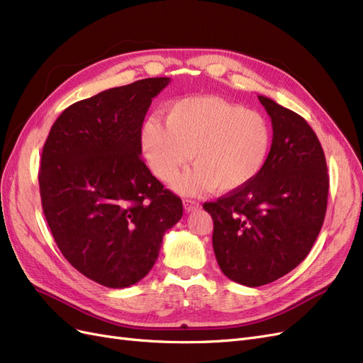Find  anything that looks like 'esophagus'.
I'll use <instances>...</instances> for the list:
<instances>
[{"mask_svg": "<svg viewBox=\"0 0 363 363\" xmlns=\"http://www.w3.org/2000/svg\"><path fill=\"white\" fill-rule=\"evenodd\" d=\"M183 206H184L186 212H194V211H199V208H200V203L195 201V200H191V199H184Z\"/></svg>", "mask_w": 363, "mask_h": 363, "instance_id": "34e87169", "label": "esophagus"}]
</instances>
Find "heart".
I'll return each mask as SVG.
<instances>
[{"label": "heart", "mask_w": 363, "mask_h": 363, "mask_svg": "<svg viewBox=\"0 0 363 363\" xmlns=\"http://www.w3.org/2000/svg\"><path fill=\"white\" fill-rule=\"evenodd\" d=\"M142 148L152 174L163 182L191 156L195 168L174 182L179 192L211 188L227 194L244 188L260 172L269 155L271 128L265 116L239 104L218 96H189L167 107L164 124L157 116L147 121Z\"/></svg>", "instance_id": "obj_1"}]
</instances>
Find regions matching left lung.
Masks as SVG:
<instances>
[{
  "instance_id": "left-lung-1",
  "label": "left lung",
  "mask_w": 363,
  "mask_h": 363,
  "mask_svg": "<svg viewBox=\"0 0 363 363\" xmlns=\"http://www.w3.org/2000/svg\"><path fill=\"white\" fill-rule=\"evenodd\" d=\"M272 123V144L260 172L244 188L204 203L213 219L218 265L250 288L286 276L309 255L327 211L323 147L306 119L259 95Z\"/></svg>"
}]
</instances>
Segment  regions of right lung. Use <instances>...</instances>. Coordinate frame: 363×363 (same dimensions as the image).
<instances>
[{"label":"right lung","instance_id":"1","mask_svg":"<svg viewBox=\"0 0 363 363\" xmlns=\"http://www.w3.org/2000/svg\"><path fill=\"white\" fill-rule=\"evenodd\" d=\"M168 77L144 79L77 101L42 150L43 215L71 265L107 288H127L155 265L180 221V196L142 160V124Z\"/></svg>","mask_w":363,"mask_h":363}]
</instances>
